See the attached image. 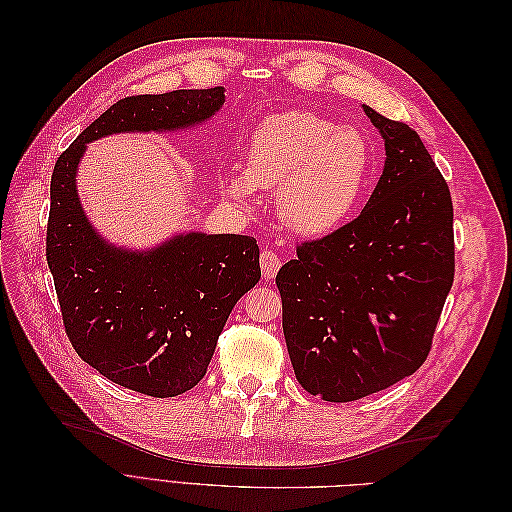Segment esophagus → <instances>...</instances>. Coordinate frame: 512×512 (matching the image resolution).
<instances>
[{"label":"esophagus","instance_id":"1","mask_svg":"<svg viewBox=\"0 0 512 512\" xmlns=\"http://www.w3.org/2000/svg\"><path fill=\"white\" fill-rule=\"evenodd\" d=\"M280 267H282V260L275 252L265 250L260 254V271H262V277H265V280H273L277 271H280Z\"/></svg>","mask_w":512,"mask_h":512}]
</instances>
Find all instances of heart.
<instances>
[{
  "label": "heart",
  "instance_id": "obj_1",
  "mask_svg": "<svg viewBox=\"0 0 512 512\" xmlns=\"http://www.w3.org/2000/svg\"><path fill=\"white\" fill-rule=\"evenodd\" d=\"M374 168L369 138L354 126L309 113L267 117L252 132L243 175L228 173L222 190L245 205L254 190H275V213L290 232L322 237L359 205Z\"/></svg>",
  "mask_w": 512,
  "mask_h": 512
}]
</instances>
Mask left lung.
<instances>
[{
    "instance_id": "obj_1",
    "label": "left lung",
    "mask_w": 512,
    "mask_h": 512,
    "mask_svg": "<svg viewBox=\"0 0 512 512\" xmlns=\"http://www.w3.org/2000/svg\"><path fill=\"white\" fill-rule=\"evenodd\" d=\"M384 138L376 190L356 220L297 247L275 277L294 376L354 401L427 359L455 277L453 200L421 136L363 104Z\"/></svg>"
}]
</instances>
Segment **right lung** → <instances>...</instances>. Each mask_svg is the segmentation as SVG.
<instances>
[{"label":"right lung","instance_id":"right-lung-1","mask_svg":"<svg viewBox=\"0 0 512 512\" xmlns=\"http://www.w3.org/2000/svg\"><path fill=\"white\" fill-rule=\"evenodd\" d=\"M224 100V87L123 98L53 170L46 262L66 333L85 363L136 393L175 397L203 380L232 307L260 280V252L254 237L207 232H179L151 250L108 243L83 211L79 162L104 136L203 126Z\"/></svg>","mask_w":512,"mask_h":512}]
</instances>
